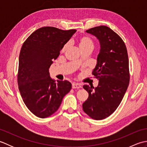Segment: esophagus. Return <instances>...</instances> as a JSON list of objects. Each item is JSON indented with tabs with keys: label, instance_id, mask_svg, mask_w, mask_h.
<instances>
[{
	"label": "esophagus",
	"instance_id": "esophagus-1",
	"mask_svg": "<svg viewBox=\"0 0 147 147\" xmlns=\"http://www.w3.org/2000/svg\"><path fill=\"white\" fill-rule=\"evenodd\" d=\"M72 88L73 89L75 88H82V85L80 83H73L72 84Z\"/></svg>",
	"mask_w": 147,
	"mask_h": 147
}]
</instances>
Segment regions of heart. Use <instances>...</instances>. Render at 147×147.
I'll return each mask as SVG.
<instances>
[{"mask_svg": "<svg viewBox=\"0 0 147 147\" xmlns=\"http://www.w3.org/2000/svg\"><path fill=\"white\" fill-rule=\"evenodd\" d=\"M78 45L81 50L87 49V48H92L93 47V40L90 38L88 36H82L81 38L78 40ZM68 44H65L63 48H62V51L65 52L68 48Z\"/></svg>", "mask_w": 147, "mask_h": 147, "instance_id": "heart-1", "label": "heart"}]
</instances>
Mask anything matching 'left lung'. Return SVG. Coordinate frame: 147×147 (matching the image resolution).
<instances>
[{
  "label": "left lung",
  "instance_id": "8db88e82",
  "mask_svg": "<svg viewBox=\"0 0 147 147\" xmlns=\"http://www.w3.org/2000/svg\"><path fill=\"white\" fill-rule=\"evenodd\" d=\"M86 32L96 37L100 49L92 72L98 80V85L96 88L93 85L83 86L89 94L83 109L93 119L102 120L116 110L128 87V55L123 40L110 28L96 26Z\"/></svg>",
  "mask_w": 147,
  "mask_h": 147
}]
</instances>
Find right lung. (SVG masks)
I'll return each mask as SVG.
<instances>
[{
    "label": "right lung",
    "instance_id": "right-lung-1",
    "mask_svg": "<svg viewBox=\"0 0 147 147\" xmlns=\"http://www.w3.org/2000/svg\"><path fill=\"white\" fill-rule=\"evenodd\" d=\"M76 30H62L46 26L31 34L22 46L18 73L19 90L28 109L40 118L58 110L71 83L50 76L49 68Z\"/></svg>",
    "mask_w": 147,
    "mask_h": 147
}]
</instances>
